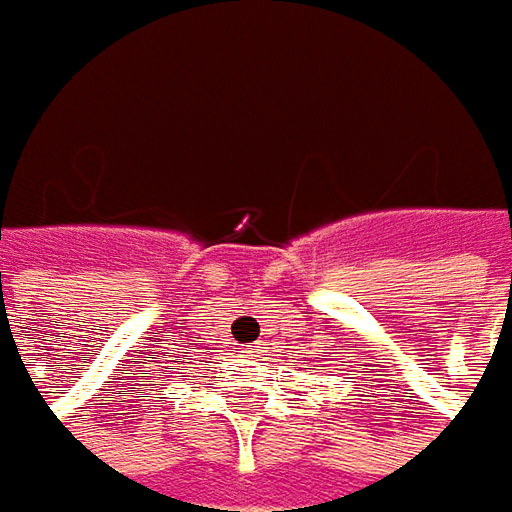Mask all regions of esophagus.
Wrapping results in <instances>:
<instances>
[{
	"instance_id": "obj_1",
	"label": "esophagus",
	"mask_w": 512,
	"mask_h": 512,
	"mask_svg": "<svg viewBox=\"0 0 512 512\" xmlns=\"http://www.w3.org/2000/svg\"><path fill=\"white\" fill-rule=\"evenodd\" d=\"M256 347H259V342H253V344H247V353H256Z\"/></svg>"
}]
</instances>
